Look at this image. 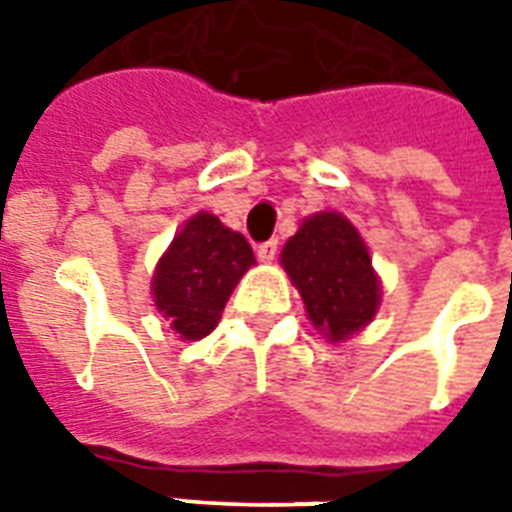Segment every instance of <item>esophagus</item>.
I'll return each mask as SVG.
<instances>
[{
	"instance_id": "34e87169",
	"label": "esophagus",
	"mask_w": 512,
	"mask_h": 512,
	"mask_svg": "<svg viewBox=\"0 0 512 512\" xmlns=\"http://www.w3.org/2000/svg\"><path fill=\"white\" fill-rule=\"evenodd\" d=\"M279 255V241L271 239V241H263L260 247H257V257L263 260V263H273Z\"/></svg>"
}]
</instances>
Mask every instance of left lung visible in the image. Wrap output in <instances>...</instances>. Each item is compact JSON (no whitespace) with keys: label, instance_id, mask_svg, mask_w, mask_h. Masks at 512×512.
I'll return each mask as SVG.
<instances>
[{"label":"left lung","instance_id":"8db88e82","mask_svg":"<svg viewBox=\"0 0 512 512\" xmlns=\"http://www.w3.org/2000/svg\"><path fill=\"white\" fill-rule=\"evenodd\" d=\"M281 265L303 295L313 327L340 342L366 327L380 305V281L358 231L337 212L308 217L287 241Z\"/></svg>","mask_w":512,"mask_h":512}]
</instances>
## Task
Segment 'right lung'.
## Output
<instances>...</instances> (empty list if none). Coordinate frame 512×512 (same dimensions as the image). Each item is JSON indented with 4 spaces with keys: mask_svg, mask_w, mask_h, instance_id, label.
Returning <instances> with one entry per match:
<instances>
[{
    "mask_svg": "<svg viewBox=\"0 0 512 512\" xmlns=\"http://www.w3.org/2000/svg\"><path fill=\"white\" fill-rule=\"evenodd\" d=\"M255 263L241 233L199 212L172 239L154 273V303L183 340L207 337L220 321L236 281Z\"/></svg>",
    "mask_w": 512,
    "mask_h": 512,
    "instance_id": "right-lung-1",
    "label": "right lung"
}]
</instances>
